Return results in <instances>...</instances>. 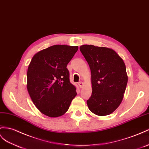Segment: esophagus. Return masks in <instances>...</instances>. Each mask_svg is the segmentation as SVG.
I'll return each mask as SVG.
<instances>
[{
  "label": "esophagus",
  "instance_id": "34e87169",
  "mask_svg": "<svg viewBox=\"0 0 149 149\" xmlns=\"http://www.w3.org/2000/svg\"><path fill=\"white\" fill-rule=\"evenodd\" d=\"M78 85H79L80 88H82V87L84 86V84H83V82H79L78 83Z\"/></svg>",
  "mask_w": 149,
  "mask_h": 149
}]
</instances>
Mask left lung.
<instances>
[{
    "mask_svg": "<svg viewBox=\"0 0 149 149\" xmlns=\"http://www.w3.org/2000/svg\"><path fill=\"white\" fill-rule=\"evenodd\" d=\"M91 72L92 94L87 101L97 116L113 113L123 100L128 75L123 60L114 49L84 45L80 47Z\"/></svg>",
    "mask_w": 149,
    "mask_h": 149,
    "instance_id": "left-lung-1",
    "label": "left lung"
}]
</instances>
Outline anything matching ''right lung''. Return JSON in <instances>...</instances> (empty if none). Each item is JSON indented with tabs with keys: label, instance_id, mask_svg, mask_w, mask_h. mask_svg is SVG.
<instances>
[{
	"label": "right lung",
	"instance_id": "1",
	"mask_svg": "<svg viewBox=\"0 0 149 149\" xmlns=\"http://www.w3.org/2000/svg\"><path fill=\"white\" fill-rule=\"evenodd\" d=\"M77 50V46L53 45L36 53L29 63L27 89L34 104L46 116L63 115L77 95L67 65Z\"/></svg>",
	"mask_w": 149,
	"mask_h": 149
}]
</instances>
